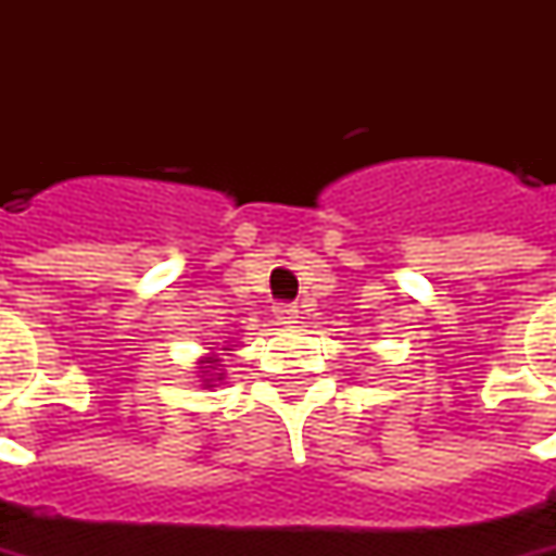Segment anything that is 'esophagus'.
Segmentation results:
<instances>
[{
    "instance_id": "esophagus-1",
    "label": "esophagus",
    "mask_w": 556,
    "mask_h": 556,
    "mask_svg": "<svg viewBox=\"0 0 556 556\" xmlns=\"http://www.w3.org/2000/svg\"><path fill=\"white\" fill-rule=\"evenodd\" d=\"M274 315H277V325L282 327H294L298 325V306H291V303H279V306H274Z\"/></svg>"
}]
</instances>
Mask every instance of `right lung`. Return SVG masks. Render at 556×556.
I'll list each match as a JSON object with an SVG mask.
<instances>
[{"label": "right lung", "mask_w": 556, "mask_h": 556, "mask_svg": "<svg viewBox=\"0 0 556 556\" xmlns=\"http://www.w3.org/2000/svg\"><path fill=\"white\" fill-rule=\"evenodd\" d=\"M223 351H231V349H223ZM219 366H223V361H219V354H207V357H202V361H199V378H202V387H217L219 381H223V369H219Z\"/></svg>", "instance_id": "right-lung-1"}]
</instances>
